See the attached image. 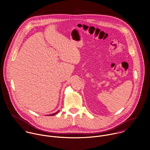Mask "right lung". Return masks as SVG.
I'll return each mask as SVG.
<instances>
[{
	"label": "right lung",
	"mask_w": 150,
	"mask_h": 150,
	"mask_svg": "<svg viewBox=\"0 0 150 150\" xmlns=\"http://www.w3.org/2000/svg\"><path fill=\"white\" fill-rule=\"evenodd\" d=\"M58 112H59V111H58V112H56V113H54V114H52V115H50V116H53V115H56V114H57V113H58Z\"/></svg>",
	"instance_id": "add662e5"
}]
</instances>
